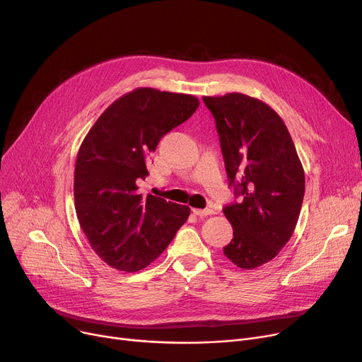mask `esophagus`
<instances>
[{
  "label": "esophagus",
  "mask_w": 362,
  "mask_h": 362,
  "mask_svg": "<svg viewBox=\"0 0 362 362\" xmlns=\"http://www.w3.org/2000/svg\"><path fill=\"white\" fill-rule=\"evenodd\" d=\"M194 214L198 216V217H205V216H211L214 214V210H211V208H205V210H199V208H194Z\"/></svg>",
  "instance_id": "1"
}]
</instances>
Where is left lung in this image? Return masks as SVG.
Returning a JSON list of instances; mask_svg holds the SVG:
<instances>
[{
    "instance_id": "8db88e82",
    "label": "left lung",
    "mask_w": 362,
    "mask_h": 362,
    "mask_svg": "<svg viewBox=\"0 0 362 362\" xmlns=\"http://www.w3.org/2000/svg\"><path fill=\"white\" fill-rule=\"evenodd\" d=\"M213 112L229 186L242 199L223 208L233 239L223 251L252 270L291 239L305 194V175L291 133L265 103L232 92L202 97Z\"/></svg>"
}]
</instances>
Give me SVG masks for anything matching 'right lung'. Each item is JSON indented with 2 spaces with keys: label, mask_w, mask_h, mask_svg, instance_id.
<instances>
[{
  "label": "right lung",
  "mask_w": 362,
  "mask_h": 362,
  "mask_svg": "<svg viewBox=\"0 0 362 362\" xmlns=\"http://www.w3.org/2000/svg\"><path fill=\"white\" fill-rule=\"evenodd\" d=\"M194 95L138 88L114 101L85 136L74 165V208L92 250L110 267L145 269L191 208L138 191L160 139L197 111Z\"/></svg>",
  "instance_id": "right-lung-1"
}]
</instances>
